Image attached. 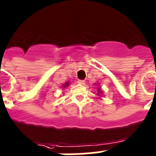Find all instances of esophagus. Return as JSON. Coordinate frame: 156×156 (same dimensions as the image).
Segmentation results:
<instances>
[{"mask_svg":"<svg viewBox=\"0 0 156 156\" xmlns=\"http://www.w3.org/2000/svg\"><path fill=\"white\" fill-rule=\"evenodd\" d=\"M77 83H79V84H81V85H83V84H85V81H84V80H79L77 81Z\"/></svg>","mask_w":156,"mask_h":156,"instance_id":"34e87169","label":"esophagus"}]
</instances>
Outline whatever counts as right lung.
Instances as JSON below:
<instances>
[{"mask_svg":"<svg viewBox=\"0 0 156 156\" xmlns=\"http://www.w3.org/2000/svg\"><path fill=\"white\" fill-rule=\"evenodd\" d=\"M69 83H65V84H64V87H67V86H69Z\"/></svg>","mask_w":156,"mask_h":156,"instance_id":"add662e5","label":"right lung"}]
</instances>
